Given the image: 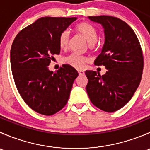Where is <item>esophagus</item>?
Returning <instances> with one entry per match:
<instances>
[{"label":"esophagus","mask_w":150,"mask_h":150,"mask_svg":"<svg viewBox=\"0 0 150 150\" xmlns=\"http://www.w3.org/2000/svg\"><path fill=\"white\" fill-rule=\"evenodd\" d=\"M78 73H79V75H81H81H83L85 74L83 70H78Z\"/></svg>","instance_id":"1"}]
</instances>
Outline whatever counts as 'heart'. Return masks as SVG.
Returning <instances> with one entry per match:
<instances>
[{"instance_id":"obj_1","label":"heart","mask_w":150,"mask_h":150,"mask_svg":"<svg viewBox=\"0 0 150 150\" xmlns=\"http://www.w3.org/2000/svg\"><path fill=\"white\" fill-rule=\"evenodd\" d=\"M76 30L78 33H81L86 39L88 43L90 45L94 44L98 38V32L96 29L87 22H82L77 25ZM70 38V33L68 30H65L62 32L59 37V46L63 50L67 48ZM89 62V59L84 56L80 55L76 53H72L66 56L64 58V62L67 64L77 68L82 69L85 64Z\"/></svg>"}]
</instances>
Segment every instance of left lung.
<instances>
[{
	"instance_id": "obj_1",
	"label": "left lung",
	"mask_w": 150,
	"mask_h": 150,
	"mask_svg": "<svg viewBox=\"0 0 150 150\" xmlns=\"http://www.w3.org/2000/svg\"><path fill=\"white\" fill-rule=\"evenodd\" d=\"M88 19L104 29L105 40L94 64L105 66L107 71L101 76L96 71L86 70V91L93 105L113 112L129 102L139 86L144 66L142 48L134 30L124 21L110 16Z\"/></svg>"
}]
</instances>
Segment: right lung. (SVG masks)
Here are the masks:
<instances>
[{
  "instance_id": "1",
  "label": "right lung",
  "mask_w": 150,
  "mask_h": 150,
  "mask_svg": "<svg viewBox=\"0 0 150 150\" xmlns=\"http://www.w3.org/2000/svg\"><path fill=\"white\" fill-rule=\"evenodd\" d=\"M77 17H42L21 30L11 48V67L17 90L29 107L44 115L61 110L67 102L78 76L75 68L63 64L48 69L54 54L60 53L59 37Z\"/></svg>"
}]
</instances>
